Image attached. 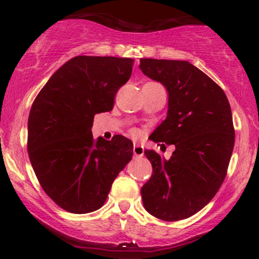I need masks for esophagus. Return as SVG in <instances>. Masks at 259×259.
<instances>
[{
	"label": "esophagus",
	"mask_w": 259,
	"mask_h": 259,
	"mask_svg": "<svg viewBox=\"0 0 259 259\" xmlns=\"http://www.w3.org/2000/svg\"><path fill=\"white\" fill-rule=\"evenodd\" d=\"M133 154L136 157H143L144 155V146L140 144H136L133 147Z\"/></svg>",
	"instance_id": "esophagus-1"
}]
</instances>
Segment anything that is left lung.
Returning a JSON list of instances; mask_svg holds the SVG:
<instances>
[{
  "label": "left lung",
  "instance_id": "obj_1",
  "mask_svg": "<svg viewBox=\"0 0 259 259\" xmlns=\"http://www.w3.org/2000/svg\"><path fill=\"white\" fill-rule=\"evenodd\" d=\"M139 68L168 93L167 115L151 140L176 146L169 159L145 150L153 172L140 191L144 207L162 221L189 218L225 179L235 145L231 107L224 91L189 61L140 59Z\"/></svg>",
  "mask_w": 259,
  "mask_h": 259
}]
</instances>
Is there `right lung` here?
Here are the masks:
<instances>
[{
    "mask_svg": "<svg viewBox=\"0 0 259 259\" xmlns=\"http://www.w3.org/2000/svg\"><path fill=\"white\" fill-rule=\"evenodd\" d=\"M133 60L80 55L68 60L37 94L28 118V154L45 192L63 210L100 208L133 155V143L92 134L94 115L112 111Z\"/></svg>",
    "mask_w": 259,
    "mask_h": 259,
    "instance_id": "1",
    "label": "right lung"
}]
</instances>
